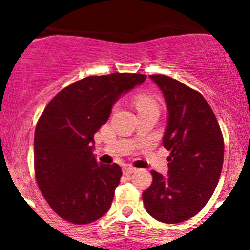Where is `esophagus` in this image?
<instances>
[{"mask_svg": "<svg viewBox=\"0 0 250 250\" xmlns=\"http://www.w3.org/2000/svg\"><path fill=\"white\" fill-rule=\"evenodd\" d=\"M135 171H136V169L132 167H123V173L125 174V175H131V174H134Z\"/></svg>", "mask_w": 250, "mask_h": 250, "instance_id": "esophagus-1", "label": "esophagus"}]
</instances>
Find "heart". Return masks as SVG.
<instances>
[{"mask_svg":"<svg viewBox=\"0 0 250 250\" xmlns=\"http://www.w3.org/2000/svg\"><path fill=\"white\" fill-rule=\"evenodd\" d=\"M135 106L138 111H145V110L150 109H158V105H156V101L149 96V95H138L135 98Z\"/></svg>","mask_w":250,"mask_h":250,"instance_id":"b5f03b06","label":"heart"}]
</instances>
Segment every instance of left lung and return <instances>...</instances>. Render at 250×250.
<instances>
[{"mask_svg": "<svg viewBox=\"0 0 250 250\" xmlns=\"http://www.w3.org/2000/svg\"><path fill=\"white\" fill-rule=\"evenodd\" d=\"M150 79L167 103L163 145L170 156L167 176L151 171L152 183L143 193V202L152 218L175 224L199 213L213 195L222 173L224 140L202 94L165 75Z\"/></svg>", "mask_w": 250, "mask_h": 250, "instance_id": "obj_1", "label": "left lung"}]
</instances>
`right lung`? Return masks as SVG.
I'll use <instances>...</instances> for the list:
<instances>
[{"mask_svg":"<svg viewBox=\"0 0 250 250\" xmlns=\"http://www.w3.org/2000/svg\"><path fill=\"white\" fill-rule=\"evenodd\" d=\"M141 74L89 76L59 92L35 131V176L55 213L89 224L107 213L123 175L118 164H99L94 135L121 95L144 83Z\"/></svg>","mask_w":250,"mask_h":250,"instance_id":"right-lung-1","label":"right lung"}]
</instances>
